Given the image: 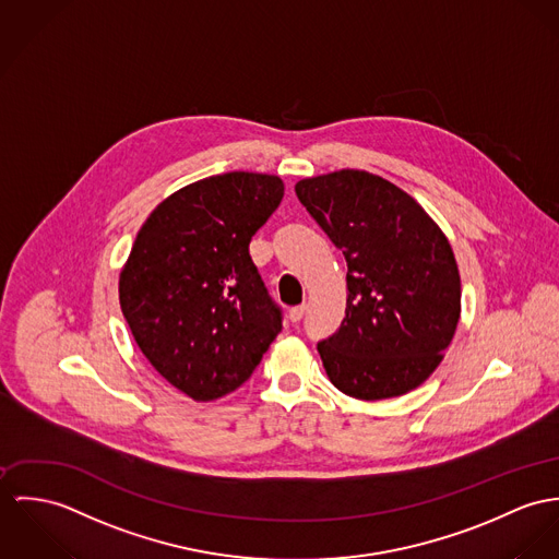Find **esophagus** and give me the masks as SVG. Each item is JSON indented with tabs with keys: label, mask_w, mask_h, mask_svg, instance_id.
<instances>
[{
	"label": "esophagus",
	"mask_w": 559,
	"mask_h": 559,
	"mask_svg": "<svg viewBox=\"0 0 559 559\" xmlns=\"http://www.w3.org/2000/svg\"><path fill=\"white\" fill-rule=\"evenodd\" d=\"M305 307H294V309H289V319H292V323H298L302 317H305Z\"/></svg>",
	"instance_id": "1"
}]
</instances>
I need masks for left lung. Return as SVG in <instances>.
<instances>
[{
    "label": "left lung",
    "mask_w": 559,
    "mask_h": 559,
    "mask_svg": "<svg viewBox=\"0 0 559 559\" xmlns=\"http://www.w3.org/2000/svg\"><path fill=\"white\" fill-rule=\"evenodd\" d=\"M296 194L347 261L345 319L317 345L330 381L360 401L407 394L439 367L461 317L445 234L414 197L369 171L305 178Z\"/></svg>",
    "instance_id": "1"
}]
</instances>
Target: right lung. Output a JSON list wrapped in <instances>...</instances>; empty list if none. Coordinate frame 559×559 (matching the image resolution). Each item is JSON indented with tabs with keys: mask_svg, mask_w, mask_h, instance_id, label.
Listing matches in <instances>:
<instances>
[{
	"mask_svg": "<svg viewBox=\"0 0 559 559\" xmlns=\"http://www.w3.org/2000/svg\"><path fill=\"white\" fill-rule=\"evenodd\" d=\"M283 194L278 176L203 178L160 201L136 234L120 307L150 365L192 401L240 388L283 328L249 252Z\"/></svg>",
	"mask_w": 559,
	"mask_h": 559,
	"instance_id": "1",
	"label": "right lung"
}]
</instances>
